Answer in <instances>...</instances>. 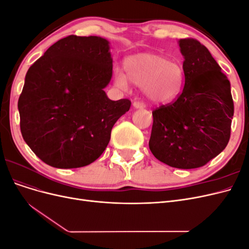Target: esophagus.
Masks as SVG:
<instances>
[{"instance_id": "1", "label": "esophagus", "mask_w": 249, "mask_h": 249, "mask_svg": "<svg viewBox=\"0 0 249 249\" xmlns=\"http://www.w3.org/2000/svg\"><path fill=\"white\" fill-rule=\"evenodd\" d=\"M133 107L135 109H143V108H144V105L139 103V102H134L133 103Z\"/></svg>"}]
</instances>
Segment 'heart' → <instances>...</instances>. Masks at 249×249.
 I'll return each mask as SVG.
<instances>
[{
	"mask_svg": "<svg viewBox=\"0 0 249 249\" xmlns=\"http://www.w3.org/2000/svg\"><path fill=\"white\" fill-rule=\"evenodd\" d=\"M125 74L116 69L114 82L120 88L127 86V81L141 87L144 99L152 105H168L183 92L185 71L183 66L162 55L143 53L124 60Z\"/></svg>",
	"mask_w": 249,
	"mask_h": 249,
	"instance_id": "heart-1",
	"label": "heart"
}]
</instances>
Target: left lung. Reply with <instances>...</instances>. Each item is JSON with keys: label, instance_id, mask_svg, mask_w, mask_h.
<instances>
[{"label": "left lung", "instance_id": "1", "mask_svg": "<svg viewBox=\"0 0 249 249\" xmlns=\"http://www.w3.org/2000/svg\"><path fill=\"white\" fill-rule=\"evenodd\" d=\"M184 57L183 92L153 112L148 142L158 160L180 169L201 167L227 147L233 102L231 83L209 50L192 38L179 39Z\"/></svg>", "mask_w": 249, "mask_h": 249}]
</instances>
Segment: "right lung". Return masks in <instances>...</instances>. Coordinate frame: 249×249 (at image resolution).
Instances as JSON below:
<instances>
[{
	"instance_id": "1",
	"label": "right lung",
	"mask_w": 249,
	"mask_h": 249,
	"mask_svg": "<svg viewBox=\"0 0 249 249\" xmlns=\"http://www.w3.org/2000/svg\"><path fill=\"white\" fill-rule=\"evenodd\" d=\"M112 62L107 39L70 35L28 70L18 104L20 132L50 166H86L106 149L113 125L131 107L105 92Z\"/></svg>"
}]
</instances>
